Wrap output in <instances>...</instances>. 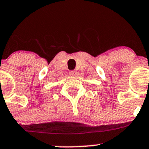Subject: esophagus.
I'll return each mask as SVG.
<instances>
[{"mask_svg":"<svg viewBox=\"0 0 149 149\" xmlns=\"http://www.w3.org/2000/svg\"><path fill=\"white\" fill-rule=\"evenodd\" d=\"M77 74V72L75 71V70H73V71H70V76L74 77V76H76Z\"/></svg>","mask_w":149,"mask_h":149,"instance_id":"34e87169","label":"esophagus"}]
</instances>
